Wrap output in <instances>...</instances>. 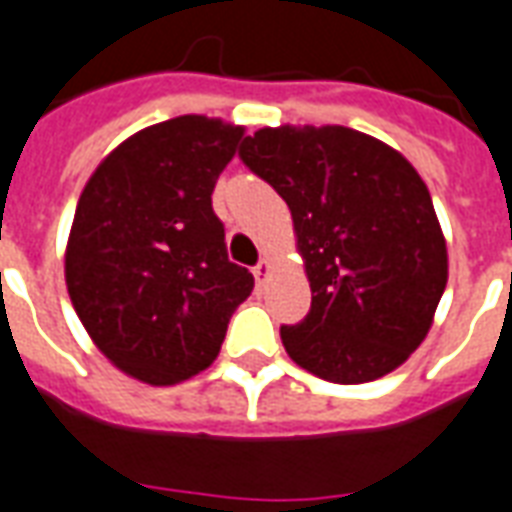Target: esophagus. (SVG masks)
Segmentation results:
<instances>
[{"instance_id":"esophagus-1","label":"esophagus","mask_w":512,"mask_h":512,"mask_svg":"<svg viewBox=\"0 0 512 512\" xmlns=\"http://www.w3.org/2000/svg\"><path fill=\"white\" fill-rule=\"evenodd\" d=\"M270 270H272L270 259H261L259 264L253 267V278H256V283H259V286H264V281L270 278Z\"/></svg>"}]
</instances>
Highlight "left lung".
Listing matches in <instances>:
<instances>
[{
    "instance_id": "left-lung-1",
    "label": "left lung",
    "mask_w": 512,
    "mask_h": 512,
    "mask_svg": "<svg viewBox=\"0 0 512 512\" xmlns=\"http://www.w3.org/2000/svg\"><path fill=\"white\" fill-rule=\"evenodd\" d=\"M240 158L289 204L311 283V313L281 327L289 357L335 384L404 365L447 286L445 234L412 163L343 125L261 128Z\"/></svg>"
}]
</instances>
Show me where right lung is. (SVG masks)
<instances>
[{"label": "right lung", "instance_id": "add662e5", "mask_svg": "<svg viewBox=\"0 0 512 512\" xmlns=\"http://www.w3.org/2000/svg\"><path fill=\"white\" fill-rule=\"evenodd\" d=\"M245 128L218 117L166 119L100 160L65 248L70 302L122 374L169 387L218 357L253 275L231 264L212 190Z\"/></svg>", "mask_w": 512, "mask_h": 512}]
</instances>
